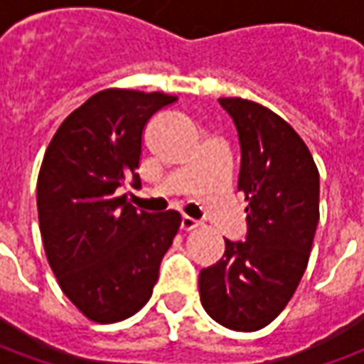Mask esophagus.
I'll use <instances>...</instances> for the list:
<instances>
[{
    "label": "esophagus",
    "instance_id": "1",
    "mask_svg": "<svg viewBox=\"0 0 364 364\" xmlns=\"http://www.w3.org/2000/svg\"><path fill=\"white\" fill-rule=\"evenodd\" d=\"M198 226H200V222L191 218V216H183L181 218V230H185V232H191V230L198 228Z\"/></svg>",
    "mask_w": 364,
    "mask_h": 364
}]
</instances>
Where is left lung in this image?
I'll return each instance as SVG.
<instances>
[{
	"label": "left lung",
	"instance_id": "obj_1",
	"mask_svg": "<svg viewBox=\"0 0 364 364\" xmlns=\"http://www.w3.org/2000/svg\"><path fill=\"white\" fill-rule=\"evenodd\" d=\"M242 148L237 191L247 200L245 242L198 274L200 304L220 326L257 331L284 310L308 265L320 220V173L304 140L259 103L222 97Z\"/></svg>",
	"mask_w": 364,
	"mask_h": 364
}]
</instances>
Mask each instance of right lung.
Returning a JSON list of instances; mask_svg holds the SVG:
<instances>
[{
    "label": "right lung",
    "instance_id": "add662e5",
    "mask_svg": "<svg viewBox=\"0 0 364 364\" xmlns=\"http://www.w3.org/2000/svg\"><path fill=\"white\" fill-rule=\"evenodd\" d=\"M175 95L105 90L60 124L36 181L46 259L62 292L97 323L134 316L151 296L181 214L136 210L122 183L136 173L146 122Z\"/></svg>",
    "mask_w": 364,
    "mask_h": 364
}]
</instances>
